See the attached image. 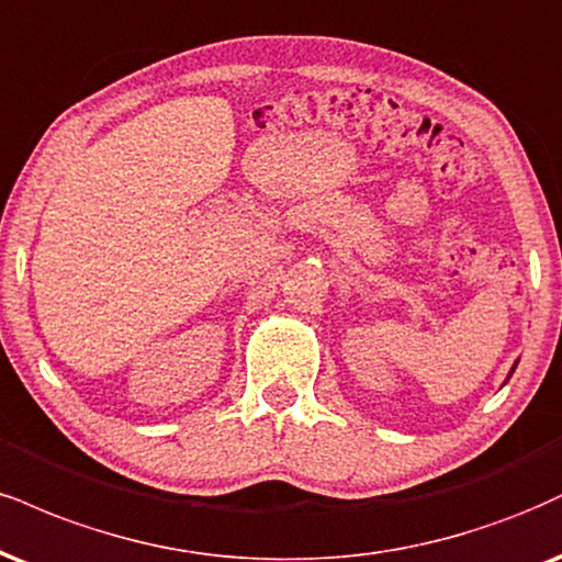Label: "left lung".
Listing matches in <instances>:
<instances>
[{
	"mask_svg": "<svg viewBox=\"0 0 562 562\" xmlns=\"http://www.w3.org/2000/svg\"><path fill=\"white\" fill-rule=\"evenodd\" d=\"M513 371H516V367H513V369H510V374H513Z\"/></svg>",
	"mask_w": 562,
	"mask_h": 562,
	"instance_id": "8db88e82",
	"label": "left lung"
}]
</instances>
